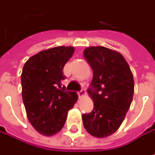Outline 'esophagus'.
<instances>
[{"label": "esophagus", "instance_id": "34e87169", "mask_svg": "<svg viewBox=\"0 0 155 155\" xmlns=\"http://www.w3.org/2000/svg\"><path fill=\"white\" fill-rule=\"evenodd\" d=\"M85 94H86V91L84 89V90H81L80 92H78V96H79V98H82V97H84V95H85Z\"/></svg>", "mask_w": 155, "mask_h": 155}]
</instances>
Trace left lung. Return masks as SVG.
<instances>
[{
  "mask_svg": "<svg viewBox=\"0 0 155 155\" xmlns=\"http://www.w3.org/2000/svg\"><path fill=\"white\" fill-rule=\"evenodd\" d=\"M84 56L94 72L88 94L94 101L91 113L83 115L86 131L105 138L116 132L130 109L134 94L130 68L119 52L105 47H89Z\"/></svg>",
  "mask_w": 155,
  "mask_h": 155,
  "instance_id": "left-lung-1",
  "label": "left lung"
}]
</instances>
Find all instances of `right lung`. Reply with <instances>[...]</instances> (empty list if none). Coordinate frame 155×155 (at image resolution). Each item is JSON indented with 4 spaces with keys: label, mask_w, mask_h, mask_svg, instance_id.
<instances>
[{
    "label": "right lung",
    "mask_w": 155,
    "mask_h": 155,
    "mask_svg": "<svg viewBox=\"0 0 155 155\" xmlns=\"http://www.w3.org/2000/svg\"><path fill=\"white\" fill-rule=\"evenodd\" d=\"M73 47H56L42 50L25 63L22 96L27 118L35 130L45 136L61 131L68 111L76 103L75 92L65 91L63 67L71 58Z\"/></svg>",
    "instance_id": "1"
}]
</instances>
